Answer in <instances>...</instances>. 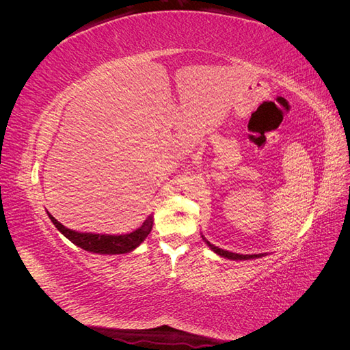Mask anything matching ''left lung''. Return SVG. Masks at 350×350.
Returning a JSON list of instances; mask_svg holds the SVG:
<instances>
[{"label":"left lung","mask_w":350,"mask_h":350,"mask_svg":"<svg viewBox=\"0 0 350 350\" xmlns=\"http://www.w3.org/2000/svg\"><path fill=\"white\" fill-rule=\"evenodd\" d=\"M206 242H207V245H208L211 250H213L216 254H219V256L225 257V258H229V260H251V258L262 257V254H252V256H242V254L229 252V251H225V250H221V248H219V247H215L213 243H210L208 241H206Z\"/></svg>","instance_id":"8db88e82"}]
</instances>
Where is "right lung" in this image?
<instances>
[{
	"mask_svg": "<svg viewBox=\"0 0 350 350\" xmlns=\"http://www.w3.org/2000/svg\"><path fill=\"white\" fill-rule=\"evenodd\" d=\"M49 219L55 228L64 235L67 239H70L74 245H77L83 250L89 252H98V254H125L130 252L134 248H137L140 243L146 239V237L150 234L152 226H153V217L149 216L144 224L139 228L133 230L131 234L125 235H99V234H81V232L71 230L61 225L59 221L49 215Z\"/></svg>",
	"mask_w": 350,
	"mask_h": 350,
	"instance_id": "obj_1",
	"label": "right lung"
}]
</instances>
